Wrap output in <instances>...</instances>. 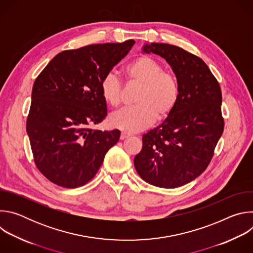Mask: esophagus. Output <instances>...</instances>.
Instances as JSON below:
<instances>
[{"mask_svg":"<svg viewBox=\"0 0 253 253\" xmlns=\"http://www.w3.org/2000/svg\"><path fill=\"white\" fill-rule=\"evenodd\" d=\"M130 136H131L130 134L125 133V132H122V133H121V135H120V139H121V140H125L126 138H129Z\"/></svg>","mask_w":253,"mask_h":253,"instance_id":"esophagus-1","label":"esophagus"}]
</instances>
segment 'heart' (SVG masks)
<instances>
[{"mask_svg": "<svg viewBox=\"0 0 253 253\" xmlns=\"http://www.w3.org/2000/svg\"><path fill=\"white\" fill-rule=\"evenodd\" d=\"M131 84L141 86L135 104L109 118L112 127L126 132H138L150 127L155 120L167 119L175 110L180 97V85L176 76L164 71L163 65L146 55L134 59L125 69ZM104 101L112 107L122 102L123 85L114 73H108L101 82Z\"/></svg>", "mask_w": 253, "mask_h": 253, "instance_id": "b5f03b06", "label": "heart"}]
</instances>
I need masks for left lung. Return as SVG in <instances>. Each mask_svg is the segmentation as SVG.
<instances>
[{
  "label": "left lung",
  "mask_w": 253,
  "mask_h": 253,
  "mask_svg": "<svg viewBox=\"0 0 253 253\" xmlns=\"http://www.w3.org/2000/svg\"><path fill=\"white\" fill-rule=\"evenodd\" d=\"M164 58L180 85L173 113L142 137L135 169L147 183L176 188L189 183L209 165L224 129L222 94L205 62L184 49L163 43L143 47Z\"/></svg>",
  "instance_id": "obj_1"
}]
</instances>
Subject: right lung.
Segmentation results:
<instances>
[{
  "mask_svg": "<svg viewBox=\"0 0 253 253\" xmlns=\"http://www.w3.org/2000/svg\"><path fill=\"white\" fill-rule=\"evenodd\" d=\"M134 44L128 40L63 51L36 78L26 129L36 166L54 184L85 185L118 142L119 130L90 126L107 115L103 78Z\"/></svg>",
  "mask_w": 253,
  "mask_h": 253,
  "instance_id": "obj_1",
  "label": "right lung"
}]
</instances>
